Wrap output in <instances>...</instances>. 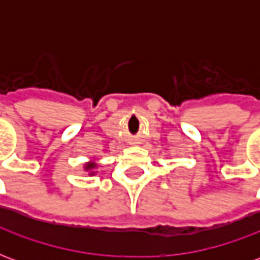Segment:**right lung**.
<instances>
[{
    "label": "right lung",
    "instance_id": "obj_1",
    "mask_svg": "<svg viewBox=\"0 0 260 260\" xmlns=\"http://www.w3.org/2000/svg\"><path fill=\"white\" fill-rule=\"evenodd\" d=\"M96 167H97V164L93 161V160H90V161H87V163L85 164V170L86 171H89V175H94L96 174Z\"/></svg>",
    "mask_w": 260,
    "mask_h": 260
}]
</instances>
